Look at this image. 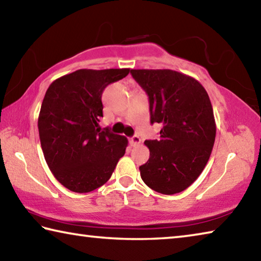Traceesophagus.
<instances>
[{
	"label": "esophagus",
	"instance_id": "esophagus-1",
	"mask_svg": "<svg viewBox=\"0 0 261 261\" xmlns=\"http://www.w3.org/2000/svg\"><path fill=\"white\" fill-rule=\"evenodd\" d=\"M140 143H141V139H140V137H139V136L135 135V136H132L131 138H130V144H131V146H137V145H139Z\"/></svg>",
	"mask_w": 261,
	"mask_h": 261
}]
</instances>
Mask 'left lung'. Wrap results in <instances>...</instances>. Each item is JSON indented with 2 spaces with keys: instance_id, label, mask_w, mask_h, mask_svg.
Returning a JSON list of instances; mask_svg holds the SVG:
<instances>
[{
  "instance_id": "obj_1",
  "label": "left lung",
  "mask_w": 261,
  "mask_h": 261,
  "mask_svg": "<svg viewBox=\"0 0 261 261\" xmlns=\"http://www.w3.org/2000/svg\"><path fill=\"white\" fill-rule=\"evenodd\" d=\"M130 73L148 95L151 124L163 125L160 138L145 140L149 159L139 167L141 179L159 193L182 192L199 177L213 149L216 126L210 96L199 82L174 70Z\"/></svg>"
}]
</instances>
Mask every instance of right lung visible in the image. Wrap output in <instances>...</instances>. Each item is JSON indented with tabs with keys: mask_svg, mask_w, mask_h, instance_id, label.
I'll use <instances>...</instances> for the list:
<instances>
[{
	"mask_svg": "<svg viewBox=\"0 0 261 261\" xmlns=\"http://www.w3.org/2000/svg\"><path fill=\"white\" fill-rule=\"evenodd\" d=\"M130 69H81L56 79L43 98L38 127L46 162L59 182L77 193L100 188L124 155L127 139L100 131L102 92Z\"/></svg>",
	"mask_w": 261,
	"mask_h": 261,
	"instance_id": "add662e5",
	"label": "right lung"
}]
</instances>
